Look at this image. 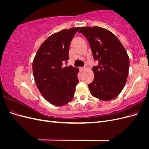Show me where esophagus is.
<instances>
[{
  "label": "esophagus",
  "instance_id": "1",
  "mask_svg": "<svg viewBox=\"0 0 149 149\" xmlns=\"http://www.w3.org/2000/svg\"><path fill=\"white\" fill-rule=\"evenodd\" d=\"M86 70V67H82V68H80V71L81 72H84Z\"/></svg>",
  "mask_w": 149,
  "mask_h": 149
}]
</instances>
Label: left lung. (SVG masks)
<instances>
[{
	"mask_svg": "<svg viewBox=\"0 0 149 149\" xmlns=\"http://www.w3.org/2000/svg\"><path fill=\"white\" fill-rule=\"evenodd\" d=\"M88 39L94 60L93 81L88 84L92 95L102 101L116 97L127 81L129 58L123 44L111 31L100 26H82L79 30Z\"/></svg>",
	"mask_w": 149,
	"mask_h": 149,
	"instance_id": "8db88e82",
	"label": "left lung"
}]
</instances>
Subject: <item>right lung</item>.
Returning <instances> with one entry per match:
<instances>
[{"label":"right lung","instance_id":"add662e5","mask_svg":"<svg viewBox=\"0 0 149 149\" xmlns=\"http://www.w3.org/2000/svg\"><path fill=\"white\" fill-rule=\"evenodd\" d=\"M79 29H64L49 36L38 48L33 61V74L39 91L55 106L70 102L79 82L78 68L63 65L69 60L70 45Z\"/></svg>","mask_w":149,"mask_h":149}]
</instances>
